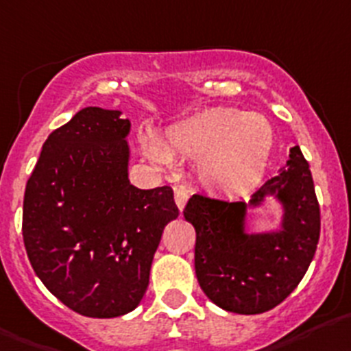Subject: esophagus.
Wrapping results in <instances>:
<instances>
[{
  "instance_id": "34e87169",
  "label": "esophagus",
  "mask_w": 351,
  "mask_h": 351,
  "mask_svg": "<svg viewBox=\"0 0 351 351\" xmlns=\"http://www.w3.org/2000/svg\"><path fill=\"white\" fill-rule=\"evenodd\" d=\"M173 198H176V204H178L179 210H182L189 198V191L184 186H178V188H173Z\"/></svg>"
}]
</instances>
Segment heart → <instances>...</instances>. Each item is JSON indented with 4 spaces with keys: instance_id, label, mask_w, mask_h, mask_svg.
<instances>
[{
    "instance_id": "obj_1",
    "label": "heart",
    "mask_w": 351,
    "mask_h": 351,
    "mask_svg": "<svg viewBox=\"0 0 351 351\" xmlns=\"http://www.w3.org/2000/svg\"><path fill=\"white\" fill-rule=\"evenodd\" d=\"M271 146L273 130L265 117L231 109L189 118L167 132V151L200 160L202 181L224 193L240 191L256 181ZM149 153L162 162L169 158L156 144H151Z\"/></svg>"
}]
</instances>
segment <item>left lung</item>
<instances>
[{
	"label": "left lung",
	"mask_w": 351,
	"mask_h": 351,
	"mask_svg": "<svg viewBox=\"0 0 351 351\" xmlns=\"http://www.w3.org/2000/svg\"><path fill=\"white\" fill-rule=\"evenodd\" d=\"M275 195L284 204L282 231L247 234L245 202H230L195 193L184 219L197 231L195 269L202 291L226 311L265 313L298 287L320 239V205L310 165L300 146L287 167L250 195V205Z\"/></svg>",
	"instance_id": "left-lung-1"
}]
</instances>
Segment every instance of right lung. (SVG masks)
<instances>
[{"instance_id":"obj_1","label":"right lung","mask_w":351,"mask_h":351,"mask_svg":"<svg viewBox=\"0 0 351 351\" xmlns=\"http://www.w3.org/2000/svg\"><path fill=\"white\" fill-rule=\"evenodd\" d=\"M128 130L120 111L82 109L48 136L25 186L31 266L85 317H120L141 303L163 228L179 215L170 186L128 181Z\"/></svg>"}]
</instances>
